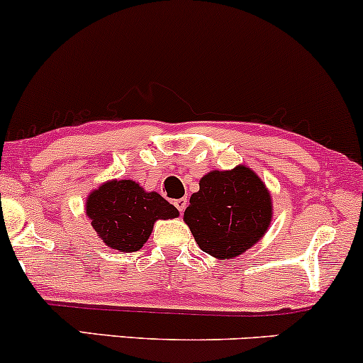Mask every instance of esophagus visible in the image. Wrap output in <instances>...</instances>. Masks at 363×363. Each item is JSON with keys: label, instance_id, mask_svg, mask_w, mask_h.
I'll return each instance as SVG.
<instances>
[{"label": "esophagus", "instance_id": "34e87169", "mask_svg": "<svg viewBox=\"0 0 363 363\" xmlns=\"http://www.w3.org/2000/svg\"><path fill=\"white\" fill-rule=\"evenodd\" d=\"M174 205H176V208L179 211H184L186 210V205H187V198H181V199H176V201H174Z\"/></svg>", "mask_w": 363, "mask_h": 363}]
</instances>
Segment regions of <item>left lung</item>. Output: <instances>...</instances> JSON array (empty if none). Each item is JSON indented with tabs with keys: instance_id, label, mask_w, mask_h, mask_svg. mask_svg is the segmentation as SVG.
Instances as JSON below:
<instances>
[{
	"instance_id": "left-lung-1",
	"label": "left lung",
	"mask_w": 363,
	"mask_h": 363,
	"mask_svg": "<svg viewBox=\"0 0 363 363\" xmlns=\"http://www.w3.org/2000/svg\"><path fill=\"white\" fill-rule=\"evenodd\" d=\"M184 222L201 251L230 259L249 249L268 230L272 198L251 169L213 170L191 196Z\"/></svg>"
}]
</instances>
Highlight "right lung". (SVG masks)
<instances>
[{
  "instance_id": "add662e5",
  "label": "right lung",
  "mask_w": 363,
  "mask_h": 363,
  "mask_svg": "<svg viewBox=\"0 0 363 363\" xmlns=\"http://www.w3.org/2000/svg\"><path fill=\"white\" fill-rule=\"evenodd\" d=\"M91 227L109 247L121 252L141 249L158 218H176L177 208L133 181H112L86 199Z\"/></svg>"
}]
</instances>
